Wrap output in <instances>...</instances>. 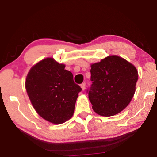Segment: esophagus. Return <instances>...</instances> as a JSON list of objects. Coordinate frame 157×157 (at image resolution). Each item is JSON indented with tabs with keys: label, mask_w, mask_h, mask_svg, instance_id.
<instances>
[{
	"label": "esophagus",
	"mask_w": 157,
	"mask_h": 157,
	"mask_svg": "<svg viewBox=\"0 0 157 157\" xmlns=\"http://www.w3.org/2000/svg\"><path fill=\"white\" fill-rule=\"evenodd\" d=\"M86 87V83H82L81 84V88L82 89V90H84Z\"/></svg>",
	"instance_id": "34e87169"
}]
</instances>
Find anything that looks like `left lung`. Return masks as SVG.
<instances>
[{"label": "left lung", "instance_id": "1", "mask_svg": "<svg viewBox=\"0 0 157 157\" xmlns=\"http://www.w3.org/2000/svg\"><path fill=\"white\" fill-rule=\"evenodd\" d=\"M89 98L98 115L111 117L128 106L136 90L138 71L134 65L118 56H109L91 66Z\"/></svg>", "mask_w": 157, "mask_h": 157}]
</instances>
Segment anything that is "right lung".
I'll use <instances>...</instances> for the list:
<instances>
[{
    "mask_svg": "<svg viewBox=\"0 0 157 157\" xmlns=\"http://www.w3.org/2000/svg\"><path fill=\"white\" fill-rule=\"evenodd\" d=\"M25 89L36 112L55 124H63L72 117L82 90L74 83L72 73L53 58H46L31 68Z\"/></svg>",
    "mask_w": 157,
    "mask_h": 157,
    "instance_id": "right-lung-1",
    "label": "right lung"
}]
</instances>
